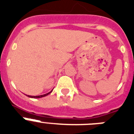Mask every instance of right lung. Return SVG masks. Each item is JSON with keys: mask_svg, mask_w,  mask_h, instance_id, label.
Instances as JSON below:
<instances>
[{"mask_svg": "<svg viewBox=\"0 0 134 134\" xmlns=\"http://www.w3.org/2000/svg\"><path fill=\"white\" fill-rule=\"evenodd\" d=\"M52 91H53V90H52V91H50V92H49L48 93H46V94H42V95H39V96H30V95H27V97H29L30 98H42V97H46V96L48 95L49 94L51 93V92H52Z\"/></svg>", "mask_w": 134, "mask_h": 134, "instance_id": "obj_1", "label": "right lung"}]
</instances>
